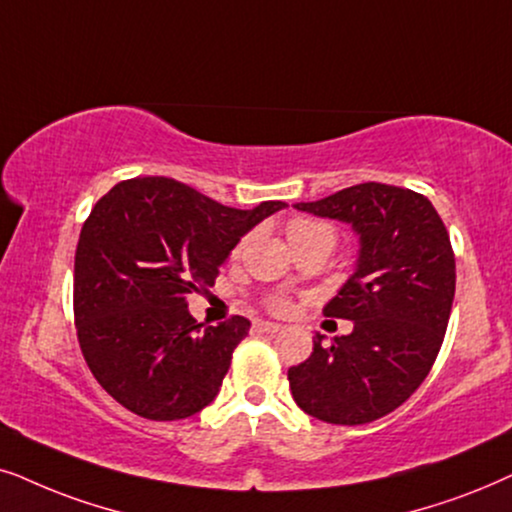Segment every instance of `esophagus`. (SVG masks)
I'll list each match as a JSON object with an SVG mask.
<instances>
[{
	"instance_id": "obj_1",
	"label": "esophagus",
	"mask_w": 512,
	"mask_h": 512,
	"mask_svg": "<svg viewBox=\"0 0 512 512\" xmlns=\"http://www.w3.org/2000/svg\"><path fill=\"white\" fill-rule=\"evenodd\" d=\"M257 330L267 332V335H276V332H281L283 327L278 323H271V320H257Z\"/></svg>"
}]
</instances>
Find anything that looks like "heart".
Listing matches in <instances>:
<instances>
[{
  "mask_svg": "<svg viewBox=\"0 0 512 512\" xmlns=\"http://www.w3.org/2000/svg\"><path fill=\"white\" fill-rule=\"evenodd\" d=\"M288 238L290 243L295 245H309V243H325V245H335V238H337V231L332 227L330 222H323V220H316V217H295V220L288 222ZM243 243L238 245L236 252H241ZM267 306L274 313H288L292 302L285 295H274L269 297Z\"/></svg>",
  "mask_w": 512,
  "mask_h": 512,
  "instance_id": "b5f03b06",
  "label": "heart"
}]
</instances>
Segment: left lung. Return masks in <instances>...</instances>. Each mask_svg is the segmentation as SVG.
Returning a JSON list of instances; mask_svg holds the SVG:
<instances>
[{
  "instance_id": "obj_1",
  "label": "left lung",
  "mask_w": 512,
  "mask_h": 512,
  "mask_svg": "<svg viewBox=\"0 0 512 512\" xmlns=\"http://www.w3.org/2000/svg\"><path fill=\"white\" fill-rule=\"evenodd\" d=\"M295 208L349 222L360 257L323 309L353 320V332L330 344L316 332L311 356L288 370L292 398L327 424H370L403 405L438 358L456 288L449 234L424 194L381 182Z\"/></svg>"
}]
</instances>
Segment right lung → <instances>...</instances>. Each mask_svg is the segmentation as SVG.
Returning a JSON list of instances; mask_svg holds the SVG:
<instances>
[{"label": "right lung", "instance_id": "add662e5", "mask_svg": "<svg viewBox=\"0 0 512 512\" xmlns=\"http://www.w3.org/2000/svg\"><path fill=\"white\" fill-rule=\"evenodd\" d=\"M285 208L222 206L173 177H133L95 203L74 252V325L88 370L138 417L187 419L215 400L250 320L203 327L210 288L245 231Z\"/></svg>", "mask_w": 512, "mask_h": 512}]
</instances>
